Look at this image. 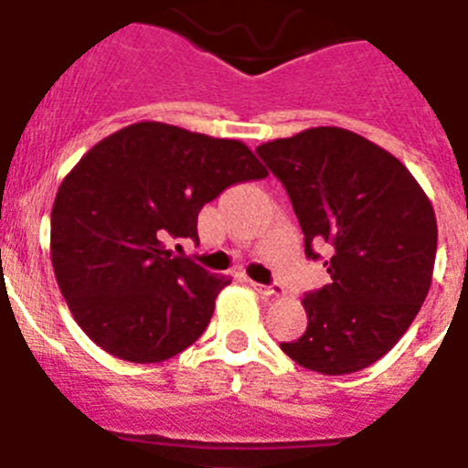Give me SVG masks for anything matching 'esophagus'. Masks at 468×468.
I'll return each mask as SVG.
<instances>
[{
	"mask_svg": "<svg viewBox=\"0 0 468 468\" xmlns=\"http://www.w3.org/2000/svg\"><path fill=\"white\" fill-rule=\"evenodd\" d=\"M255 292H260L261 296H273V298H282L284 296V287L282 284H260V282H250Z\"/></svg>",
	"mask_w": 468,
	"mask_h": 468,
	"instance_id": "obj_1",
	"label": "esophagus"
}]
</instances>
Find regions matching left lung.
<instances>
[{"instance_id": "obj_1", "label": "left lung", "mask_w": 468, "mask_h": 468, "mask_svg": "<svg viewBox=\"0 0 468 468\" xmlns=\"http://www.w3.org/2000/svg\"><path fill=\"white\" fill-rule=\"evenodd\" d=\"M257 154L292 199L305 255L331 248V282L303 298L308 328L280 349L322 375L363 370L398 345L430 292L434 208L393 154L345 128H308Z\"/></svg>"}]
</instances>
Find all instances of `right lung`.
Instances as JSON below:
<instances>
[{
    "label": "right lung",
    "mask_w": 468,
    "mask_h": 468,
    "mask_svg": "<svg viewBox=\"0 0 468 468\" xmlns=\"http://www.w3.org/2000/svg\"><path fill=\"white\" fill-rule=\"evenodd\" d=\"M269 172L239 140L160 122L122 128L66 175L52 207L50 255L78 326L108 354L160 363L188 349L229 284L167 250L197 237L202 207Z\"/></svg>",
    "instance_id": "right-lung-1"
}]
</instances>
